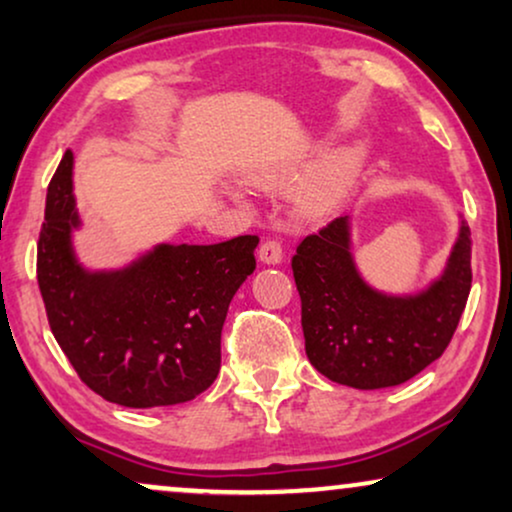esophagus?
<instances>
[{
	"label": "esophagus",
	"mask_w": 512,
	"mask_h": 512,
	"mask_svg": "<svg viewBox=\"0 0 512 512\" xmlns=\"http://www.w3.org/2000/svg\"><path fill=\"white\" fill-rule=\"evenodd\" d=\"M258 258H261V261L268 263V265L282 263V258H284L282 244H279L277 240H265L261 247H258Z\"/></svg>",
	"instance_id": "1"
}]
</instances>
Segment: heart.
<instances>
[{"label":"heart","mask_w":512,"mask_h":512,"mask_svg":"<svg viewBox=\"0 0 512 512\" xmlns=\"http://www.w3.org/2000/svg\"><path fill=\"white\" fill-rule=\"evenodd\" d=\"M352 172H354L352 160H347V158L335 160V163L326 170L324 177H321L319 184L314 186L310 193H307V198H305L307 209L314 214L331 212V209L342 200V195L347 193Z\"/></svg>","instance_id":"heart-1"}]
</instances>
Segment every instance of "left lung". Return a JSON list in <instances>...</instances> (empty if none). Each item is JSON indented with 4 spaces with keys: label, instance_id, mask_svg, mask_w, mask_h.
Returning <instances> with one entry per match:
<instances>
[{
    "label": "left lung",
    "instance_id": "left-lung-1",
    "mask_svg": "<svg viewBox=\"0 0 512 512\" xmlns=\"http://www.w3.org/2000/svg\"><path fill=\"white\" fill-rule=\"evenodd\" d=\"M307 359L328 380L384 389L440 359L471 293V230L464 221L436 282L412 296L377 291L352 256L349 216L307 235L291 261Z\"/></svg>",
    "mask_w": 512,
    "mask_h": 512
}]
</instances>
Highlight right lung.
<instances>
[{"label":"right lung","mask_w":512,"mask_h":512,"mask_svg":"<svg viewBox=\"0 0 512 512\" xmlns=\"http://www.w3.org/2000/svg\"><path fill=\"white\" fill-rule=\"evenodd\" d=\"M74 153L46 193L37 279L46 317L76 373L104 401L156 408L193 401L221 368L228 305L256 270V235L219 244H158L121 270H86L72 233Z\"/></svg>","instance_id":"add662e5"}]
</instances>
